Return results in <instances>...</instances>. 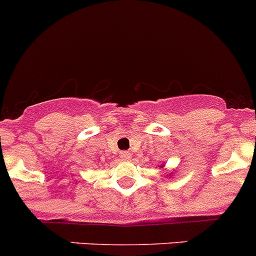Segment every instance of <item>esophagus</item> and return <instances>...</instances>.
I'll return each instance as SVG.
<instances>
[{
  "label": "esophagus",
  "instance_id": "esophagus-1",
  "mask_svg": "<svg viewBox=\"0 0 256 256\" xmlns=\"http://www.w3.org/2000/svg\"><path fill=\"white\" fill-rule=\"evenodd\" d=\"M120 157H122V160H130V152H122Z\"/></svg>",
  "mask_w": 256,
  "mask_h": 256
}]
</instances>
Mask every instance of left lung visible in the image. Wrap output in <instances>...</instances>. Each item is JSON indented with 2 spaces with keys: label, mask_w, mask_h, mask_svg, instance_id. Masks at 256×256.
I'll use <instances>...</instances> for the list:
<instances>
[{
  "label": "left lung",
  "mask_w": 256,
  "mask_h": 256,
  "mask_svg": "<svg viewBox=\"0 0 256 256\" xmlns=\"http://www.w3.org/2000/svg\"><path fill=\"white\" fill-rule=\"evenodd\" d=\"M161 168H164V166H161Z\"/></svg>",
  "instance_id": "8db88e82"
}]
</instances>
